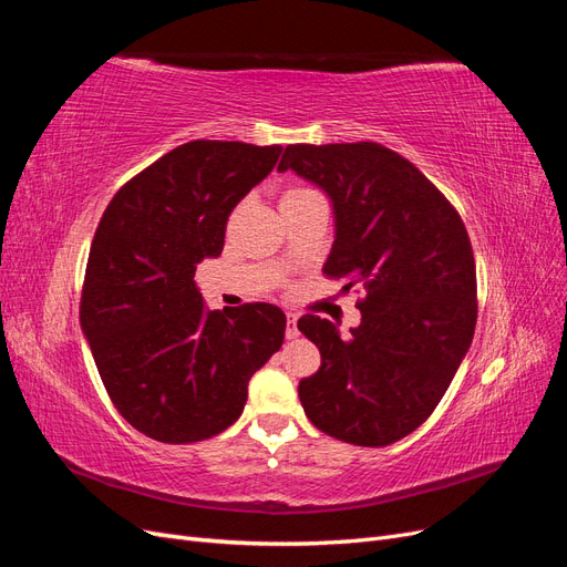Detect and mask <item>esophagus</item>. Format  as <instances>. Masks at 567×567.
Wrapping results in <instances>:
<instances>
[{"instance_id": "1", "label": "esophagus", "mask_w": 567, "mask_h": 567, "mask_svg": "<svg viewBox=\"0 0 567 567\" xmlns=\"http://www.w3.org/2000/svg\"><path fill=\"white\" fill-rule=\"evenodd\" d=\"M298 336H300V331H298V315L288 312V319H286V338L293 340V338H298Z\"/></svg>"}]
</instances>
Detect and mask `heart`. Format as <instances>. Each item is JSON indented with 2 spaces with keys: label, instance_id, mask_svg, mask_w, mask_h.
Instances as JSON below:
<instances>
[{
  "label": "heart",
  "instance_id": "heart-1",
  "mask_svg": "<svg viewBox=\"0 0 567 567\" xmlns=\"http://www.w3.org/2000/svg\"><path fill=\"white\" fill-rule=\"evenodd\" d=\"M305 194H310V188H300V186H296V188H288V192L284 194V200L298 198V196H305Z\"/></svg>",
  "mask_w": 567,
  "mask_h": 567
}]
</instances>
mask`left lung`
Listing matches in <instances>:
<instances>
[{"label":"left lung","mask_w":567,"mask_h":567,"mask_svg":"<svg viewBox=\"0 0 567 567\" xmlns=\"http://www.w3.org/2000/svg\"><path fill=\"white\" fill-rule=\"evenodd\" d=\"M319 186L333 205L326 277L362 284V323L305 315L298 329L321 367L298 394L321 433L385 447L433 414L466 357L475 319V260L458 213L421 169L381 144H290L279 173Z\"/></svg>","instance_id":"left-lung-1"}]
</instances>
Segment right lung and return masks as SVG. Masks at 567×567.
Returning a JSON list of instances; mask_svg holds the SVG:
<instances>
[{"mask_svg": "<svg viewBox=\"0 0 567 567\" xmlns=\"http://www.w3.org/2000/svg\"><path fill=\"white\" fill-rule=\"evenodd\" d=\"M281 146L188 142L109 203L84 274L80 323L123 419L151 440L188 444L227 431L248 381L281 348L286 315L248 302L205 310L196 265L225 248L231 210Z\"/></svg>", "mask_w": 567, "mask_h": 567, "instance_id": "right-lung-1", "label": "right lung"}]
</instances>
